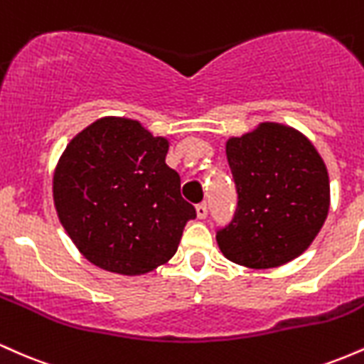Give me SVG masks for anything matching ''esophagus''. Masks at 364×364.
Masks as SVG:
<instances>
[{"label": "esophagus", "instance_id": "obj_1", "mask_svg": "<svg viewBox=\"0 0 364 364\" xmlns=\"http://www.w3.org/2000/svg\"><path fill=\"white\" fill-rule=\"evenodd\" d=\"M207 214H208L207 203H198V205H196V217H198V219H205Z\"/></svg>", "mask_w": 364, "mask_h": 364}]
</instances>
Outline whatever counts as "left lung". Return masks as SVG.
Here are the masks:
<instances>
[{
    "mask_svg": "<svg viewBox=\"0 0 364 364\" xmlns=\"http://www.w3.org/2000/svg\"><path fill=\"white\" fill-rule=\"evenodd\" d=\"M236 183L235 217L217 231L228 260L272 269L299 257L320 232L330 207L323 159L298 129L260 123L225 144Z\"/></svg>",
    "mask_w": 364,
    "mask_h": 364,
    "instance_id": "obj_1",
    "label": "left lung"
}]
</instances>
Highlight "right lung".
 <instances>
[{
    "instance_id": "obj_1",
    "label": "right lung",
    "mask_w": 364,
    "mask_h": 364,
    "mask_svg": "<svg viewBox=\"0 0 364 364\" xmlns=\"http://www.w3.org/2000/svg\"><path fill=\"white\" fill-rule=\"evenodd\" d=\"M169 141L139 121L101 118L66 145L53 178L60 223L94 265L140 275L176 253L195 219L181 179L166 164Z\"/></svg>"
}]
</instances>
